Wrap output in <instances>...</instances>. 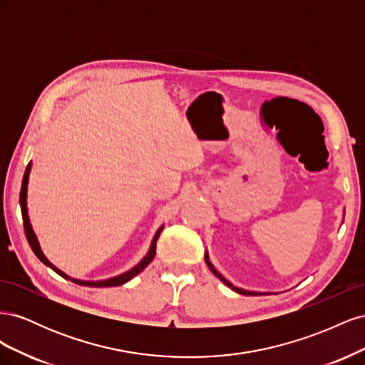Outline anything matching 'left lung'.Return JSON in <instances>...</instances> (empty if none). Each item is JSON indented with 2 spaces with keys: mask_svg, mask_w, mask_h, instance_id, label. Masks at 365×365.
Returning <instances> with one entry per match:
<instances>
[{
  "mask_svg": "<svg viewBox=\"0 0 365 365\" xmlns=\"http://www.w3.org/2000/svg\"><path fill=\"white\" fill-rule=\"evenodd\" d=\"M205 263H207V267L210 268V271H212L215 275H217V277L222 280L228 288H231L233 291H236V292H239V294H244V295H262V292H256V291H248V289H244V288H239V286H236V284H233L231 283L230 280H227L222 274H220L215 267H213V263L210 262V259H208V254H205Z\"/></svg>",
  "mask_w": 365,
  "mask_h": 365,
  "instance_id": "8db88e82",
  "label": "left lung"
}]
</instances>
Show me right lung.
Returning a JSON list of instances; mask_svg holds the SVG:
<instances>
[{"instance_id": "right-lung-1", "label": "right lung", "mask_w": 365, "mask_h": 365, "mask_svg": "<svg viewBox=\"0 0 365 365\" xmlns=\"http://www.w3.org/2000/svg\"><path fill=\"white\" fill-rule=\"evenodd\" d=\"M29 173H30V164L27 165V169H26V173H24V178H23V184H21V193H19V205H21V213H23V222H24V231H26V237H27V240H29V244H30V247H31V250H33V252L36 254L38 256V259L43 263V264H47V267H50L54 272H58L59 275H62L63 279H68V280H71L73 283H76V284H82V286H93V288H108V286H120V284H123V283H126V282H129L130 279H134L137 274H140L143 269H145L148 264L152 262V259L155 257V252H157V240H158V237H160V235H161V230H163V227L157 231V235H155V237H153V240H152V245H150V250H149V252H148V256L143 259L137 267H134L132 269H129V271H126V272H123V274H120V275H117V277H113V279H108V280H98V282H90V280H79V279H73V277H68L67 274L65 272H62L59 268H56L54 267V264L51 263V262H48L47 260V257L43 256V252H42V250H41V247H39V244H38V239H36V235L33 233V230H31V225H30V220H29V216H27V204H26V197H27V182H29Z\"/></svg>"}]
</instances>
